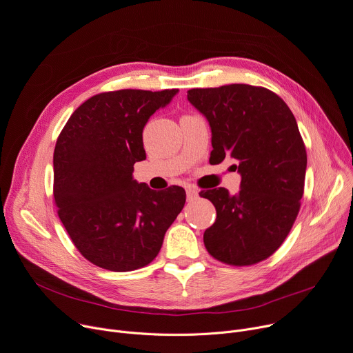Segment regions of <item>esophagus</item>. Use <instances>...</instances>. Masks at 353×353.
Wrapping results in <instances>:
<instances>
[{
    "label": "esophagus",
    "instance_id": "esophagus-1",
    "mask_svg": "<svg viewBox=\"0 0 353 353\" xmlns=\"http://www.w3.org/2000/svg\"><path fill=\"white\" fill-rule=\"evenodd\" d=\"M198 196H199V191H198L196 188H194V186L186 188V198H188V201H194Z\"/></svg>",
    "mask_w": 353,
    "mask_h": 353
}]
</instances>
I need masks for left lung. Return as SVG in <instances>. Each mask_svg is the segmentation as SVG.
Instances as JSON below:
<instances>
[{"mask_svg":"<svg viewBox=\"0 0 353 353\" xmlns=\"http://www.w3.org/2000/svg\"><path fill=\"white\" fill-rule=\"evenodd\" d=\"M188 100L209 123L210 164L232 158L241 176L234 195L199 194L216 208L205 248L226 264H256L283 245L300 210L307 152L295 117L276 93L250 85L191 89Z\"/></svg>","mask_w":353,"mask_h":353,"instance_id":"8db88e82","label":"left lung"}]
</instances>
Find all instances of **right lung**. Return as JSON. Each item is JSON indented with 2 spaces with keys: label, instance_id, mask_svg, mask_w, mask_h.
Here are the masks:
<instances>
[{
  "label": "right lung",
  "instance_id": "1",
  "mask_svg": "<svg viewBox=\"0 0 353 353\" xmlns=\"http://www.w3.org/2000/svg\"><path fill=\"white\" fill-rule=\"evenodd\" d=\"M178 89H124L80 104L53 152V196L76 249L94 265L132 271L150 264L186 199L176 185L157 192L132 176L145 159L143 130Z\"/></svg>",
  "mask_w": 353,
  "mask_h": 353
}]
</instances>
